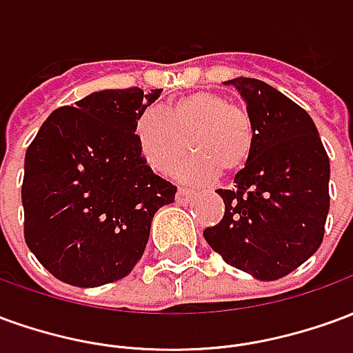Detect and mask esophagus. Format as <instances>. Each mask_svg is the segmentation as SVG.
Masks as SVG:
<instances>
[{
  "label": "esophagus",
  "instance_id": "1",
  "mask_svg": "<svg viewBox=\"0 0 353 353\" xmlns=\"http://www.w3.org/2000/svg\"><path fill=\"white\" fill-rule=\"evenodd\" d=\"M192 196H194V192H192V191H187V189H179V191H177V194H176V200L179 202V204H187V202H189Z\"/></svg>",
  "mask_w": 353,
  "mask_h": 353
}]
</instances>
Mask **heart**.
Masks as SVG:
<instances>
[{
	"label": "heart",
	"instance_id": "heart-1",
	"mask_svg": "<svg viewBox=\"0 0 353 353\" xmlns=\"http://www.w3.org/2000/svg\"><path fill=\"white\" fill-rule=\"evenodd\" d=\"M134 134L143 159L159 174L176 168L189 145L194 157L177 170V177L196 185L244 168L255 139L250 113L208 90L170 101L162 113L147 109L138 117Z\"/></svg>",
	"mask_w": 353,
	"mask_h": 353
}]
</instances>
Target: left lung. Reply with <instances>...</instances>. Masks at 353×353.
I'll return each instance as SVG.
<instances>
[{
    "mask_svg": "<svg viewBox=\"0 0 353 353\" xmlns=\"http://www.w3.org/2000/svg\"><path fill=\"white\" fill-rule=\"evenodd\" d=\"M236 88L253 123L250 161L232 189H219L225 215L204 230L225 263L255 280H280L318 252L329 214V157L312 117L259 79Z\"/></svg>",
    "mask_w": 353,
    "mask_h": 353,
    "instance_id": "obj_1",
    "label": "left lung"
}]
</instances>
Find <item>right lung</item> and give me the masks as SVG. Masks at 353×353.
<instances>
[{
	"mask_svg": "<svg viewBox=\"0 0 353 353\" xmlns=\"http://www.w3.org/2000/svg\"><path fill=\"white\" fill-rule=\"evenodd\" d=\"M162 88L100 90L52 111L24 159V238L52 276L98 288L130 274L176 185L154 174L134 126Z\"/></svg>",
	"mask_w": 353,
	"mask_h": 353,
	"instance_id": "right-lung-1",
	"label": "right lung"
}]
</instances>
